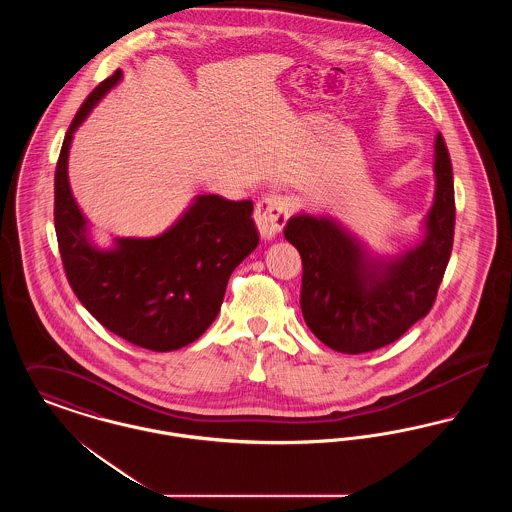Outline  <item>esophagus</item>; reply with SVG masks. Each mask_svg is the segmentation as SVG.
Listing matches in <instances>:
<instances>
[{"label":"esophagus","instance_id":"1","mask_svg":"<svg viewBox=\"0 0 512 512\" xmlns=\"http://www.w3.org/2000/svg\"><path fill=\"white\" fill-rule=\"evenodd\" d=\"M290 219L288 201L282 195H265L255 207V224L263 240H274Z\"/></svg>","mask_w":512,"mask_h":512}]
</instances>
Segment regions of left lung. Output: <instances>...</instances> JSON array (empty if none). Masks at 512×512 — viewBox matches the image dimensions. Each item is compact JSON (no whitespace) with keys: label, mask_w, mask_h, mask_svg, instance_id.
Instances as JSON below:
<instances>
[{"label":"left lung","mask_w":512,"mask_h":512,"mask_svg":"<svg viewBox=\"0 0 512 512\" xmlns=\"http://www.w3.org/2000/svg\"><path fill=\"white\" fill-rule=\"evenodd\" d=\"M436 192L418 244L374 255L326 215H295L284 236L303 261L301 313L309 330L340 353H366L399 340L434 305L455 232L453 167L436 136Z\"/></svg>","instance_id":"8db88e82"}]
</instances>
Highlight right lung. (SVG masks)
<instances>
[{
    "instance_id": "add662e5",
    "label": "right lung",
    "mask_w": 512,
    "mask_h": 512,
    "mask_svg": "<svg viewBox=\"0 0 512 512\" xmlns=\"http://www.w3.org/2000/svg\"><path fill=\"white\" fill-rule=\"evenodd\" d=\"M121 80L122 71L103 80L65 134L55 169V232L69 284L88 313L122 340L174 351L213 324L230 274L259 245L253 203L195 195L159 236L94 244L71 192L69 149L78 126Z\"/></svg>"
}]
</instances>
